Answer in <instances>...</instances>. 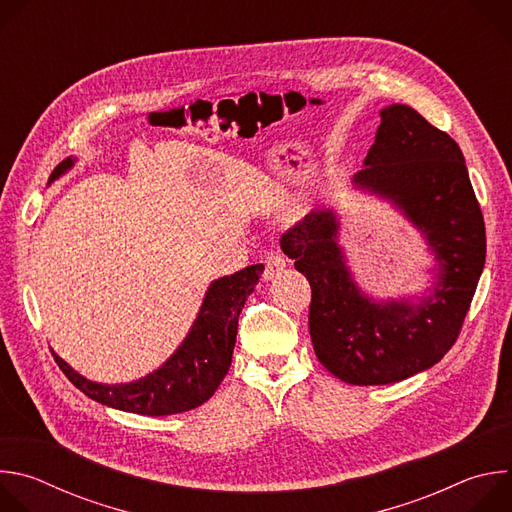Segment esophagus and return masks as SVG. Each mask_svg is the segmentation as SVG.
I'll list each match as a JSON object with an SVG mask.
<instances>
[{
    "label": "esophagus",
    "mask_w": 512,
    "mask_h": 512,
    "mask_svg": "<svg viewBox=\"0 0 512 512\" xmlns=\"http://www.w3.org/2000/svg\"><path fill=\"white\" fill-rule=\"evenodd\" d=\"M263 263H265V271H263V277H265V279H273V277H275L277 273H281V271L285 269V265H287L285 257H283L281 253H277V251L267 253Z\"/></svg>",
    "instance_id": "34e87169"
}]
</instances>
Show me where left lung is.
<instances>
[{"label":"left lung","instance_id":"1","mask_svg":"<svg viewBox=\"0 0 512 512\" xmlns=\"http://www.w3.org/2000/svg\"><path fill=\"white\" fill-rule=\"evenodd\" d=\"M354 186L391 200L437 261L429 294L375 302L354 283L336 214L316 208L281 237L312 287L310 336L318 360L348 385H389L427 371L454 346L486 259V231L460 145L407 105L381 111Z\"/></svg>","mask_w":512,"mask_h":512}]
</instances>
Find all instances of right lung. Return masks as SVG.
Returning <instances> with one entry per match:
<instances>
[{"mask_svg":"<svg viewBox=\"0 0 512 512\" xmlns=\"http://www.w3.org/2000/svg\"><path fill=\"white\" fill-rule=\"evenodd\" d=\"M75 160L60 162L50 182L72 168ZM263 263L214 279L200 312L180 348L148 377L125 385H101L85 379L52 352L60 371L87 397L113 409L137 415H172L206 403L229 373L237 340L239 314L263 273Z\"/></svg>","mask_w":512,"mask_h":512,"instance_id":"right-lung-1","label":"right lung"}]
</instances>
